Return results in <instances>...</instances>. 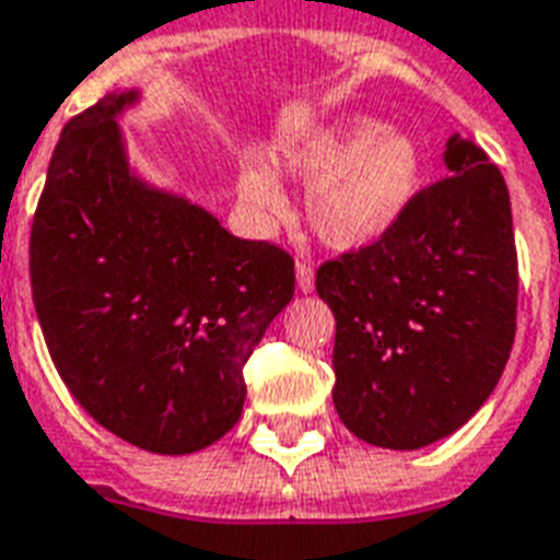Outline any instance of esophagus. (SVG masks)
Listing matches in <instances>:
<instances>
[{
    "label": "esophagus",
    "instance_id": "esophagus-1",
    "mask_svg": "<svg viewBox=\"0 0 560 560\" xmlns=\"http://www.w3.org/2000/svg\"><path fill=\"white\" fill-rule=\"evenodd\" d=\"M294 275H298V289H301L303 294L315 289V271H312V266H306V262H298V266H294Z\"/></svg>",
    "mask_w": 560,
    "mask_h": 560
}]
</instances>
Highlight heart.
Listing matches in <instances>:
<instances>
[{
	"instance_id": "b5f03b06",
	"label": "heart",
	"mask_w": 560,
	"mask_h": 560,
	"mask_svg": "<svg viewBox=\"0 0 560 560\" xmlns=\"http://www.w3.org/2000/svg\"><path fill=\"white\" fill-rule=\"evenodd\" d=\"M285 168L310 186L306 219L324 245L359 250L374 245L415 201L423 180V154L415 137L357 116L285 154ZM240 195L259 221L285 215V195L271 172L242 166Z\"/></svg>"
}]
</instances>
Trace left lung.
I'll return each instance as SVG.
<instances>
[{"label":"left lung","instance_id":"1","mask_svg":"<svg viewBox=\"0 0 560 560\" xmlns=\"http://www.w3.org/2000/svg\"><path fill=\"white\" fill-rule=\"evenodd\" d=\"M444 163L450 175L420 189L397 228L315 275L336 315V411L385 450L465 427L500 383L517 329L509 186L458 133Z\"/></svg>","mask_w":560,"mask_h":560}]
</instances>
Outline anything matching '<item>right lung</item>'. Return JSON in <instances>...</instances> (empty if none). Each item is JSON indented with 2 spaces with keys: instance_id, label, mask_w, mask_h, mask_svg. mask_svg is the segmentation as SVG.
Wrapping results in <instances>:
<instances>
[{
  "instance_id": "obj_1",
  "label": "right lung",
  "mask_w": 560,
  "mask_h": 560,
  "mask_svg": "<svg viewBox=\"0 0 560 560\" xmlns=\"http://www.w3.org/2000/svg\"><path fill=\"white\" fill-rule=\"evenodd\" d=\"M137 98L104 95L60 133L32 224V294L86 415L184 456L242 418V368L292 301L294 259L133 175L116 116Z\"/></svg>"
}]
</instances>
